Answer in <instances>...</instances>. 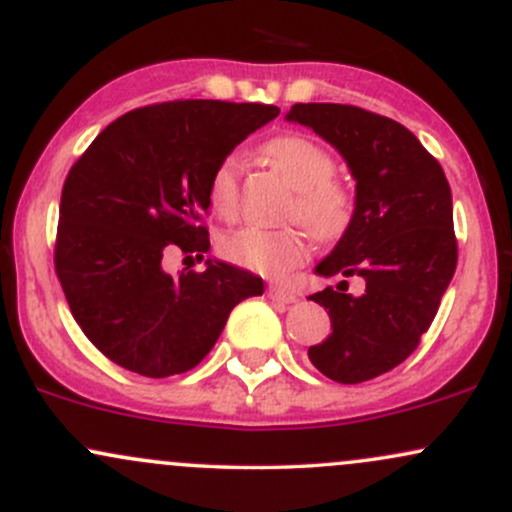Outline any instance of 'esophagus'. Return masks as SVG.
Masks as SVG:
<instances>
[{
    "mask_svg": "<svg viewBox=\"0 0 512 512\" xmlns=\"http://www.w3.org/2000/svg\"><path fill=\"white\" fill-rule=\"evenodd\" d=\"M267 296L272 298L274 303H284V305H289V303H296L298 301V293L293 291V289H289V286H279V284H272L267 289Z\"/></svg>",
    "mask_w": 512,
    "mask_h": 512,
    "instance_id": "obj_1",
    "label": "esophagus"
}]
</instances>
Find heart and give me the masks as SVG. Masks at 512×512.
I'll return each mask as SVG.
<instances>
[{
  "label": "heart",
  "mask_w": 512,
  "mask_h": 512,
  "mask_svg": "<svg viewBox=\"0 0 512 512\" xmlns=\"http://www.w3.org/2000/svg\"><path fill=\"white\" fill-rule=\"evenodd\" d=\"M267 156L296 187L289 216L301 219L317 238H334L351 219L349 192L334 180L337 161L330 151L305 134H284L264 146ZM240 156L228 154L209 175V204L216 214L236 216ZM221 255L248 272L279 279L298 267L310 252L308 233L301 226H245L221 238Z\"/></svg>",
  "instance_id": "heart-1"
}]
</instances>
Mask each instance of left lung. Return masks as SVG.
<instances>
[{
  "label": "left lung",
  "instance_id": "8db88e82",
  "mask_svg": "<svg viewBox=\"0 0 512 512\" xmlns=\"http://www.w3.org/2000/svg\"><path fill=\"white\" fill-rule=\"evenodd\" d=\"M286 120L320 134L344 156L356 180V209L322 276H363L366 293L346 281L320 303L332 334L308 358L334 383L378 378L407 358L431 327L457 267L452 195L440 163L407 127L356 105L296 103Z\"/></svg>",
  "mask_w": 512,
  "mask_h": 512
}]
</instances>
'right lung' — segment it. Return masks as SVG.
Here are the masks:
<instances>
[{
    "label": "right lung",
    "mask_w": 512,
    "mask_h": 512,
    "mask_svg": "<svg viewBox=\"0 0 512 512\" xmlns=\"http://www.w3.org/2000/svg\"><path fill=\"white\" fill-rule=\"evenodd\" d=\"M276 105L170 101L129 110L69 170L55 272L88 342L117 366L168 378L195 368L260 276L207 260L170 276V250H209V175Z\"/></svg>",
    "instance_id": "right-lung-1"
}]
</instances>
